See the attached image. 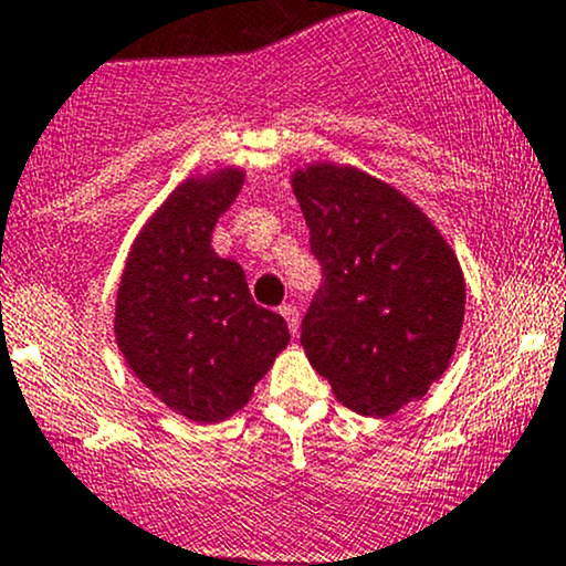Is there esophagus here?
<instances>
[{
    "instance_id": "1",
    "label": "esophagus",
    "mask_w": 566,
    "mask_h": 566,
    "mask_svg": "<svg viewBox=\"0 0 566 566\" xmlns=\"http://www.w3.org/2000/svg\"><path fill=\"white\" fill-rule=\"evenodd\" d=\"M281 315L285 317V323H289L291 334H300V310L294 307V304H283L281 307Z\"/></svg>"
}]
</instances>
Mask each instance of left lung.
Returning a JSON list of instances; mask_svg holds the SVG:
<instances>
[{"mask_svg": "<svg viewBox=\"0 0 566 566\" xmlns=\"http://www.w3.org/2000/svg\"><path fill=\"white\" fill-rule=\"evenodd\" d=\"M323 283L302 321V347L336 401L396 415L447 371L465 281L447 240L406 195L334 163L296 170Z\"/></svg>", "mask_w": 566, "mask_h": 566, "instance_id": "left-lung-1", "label": "left lung"}]
</instances>
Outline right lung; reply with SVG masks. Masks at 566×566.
<instances>
[{"instance_id":"right-lung-1","label":"right lung","mask_w":566,"mask_h":566,"mask_svg":"<svg viewBox=\"0 0 566 566\" xmlns=\"http://www.w3.org/2000/svg\"><path fill=\"white\" fill-rule=\"evenodd\" d=\"M243 170L187 179L146 221L125 262L114 334L142 382L195 422H221L289 345V326L251 300L243 266L216 256L211 232Z\"/></svg>"}]
</instances>
